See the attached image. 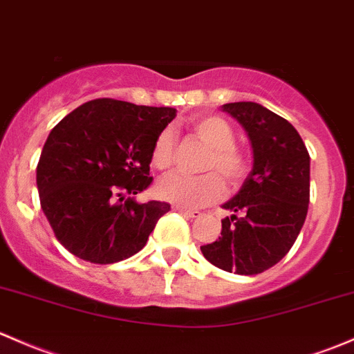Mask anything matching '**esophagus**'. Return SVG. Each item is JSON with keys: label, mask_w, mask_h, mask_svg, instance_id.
<instances>
[{"label": "esophagus", "mask_w": 354, "mask_h": 354, "mask_svg": "<svg viewBox=\"0 0 354 354\" xmlns=\"http://www.w3.org/2000/svg\"><path fill=\"white\" fill-rule=\"evenodd\" d=\"M174 210L180 212V214H183L185 217H189V218H198L200 215H202V212H200V210H189V208L176 207V208H174Z\"/></svg>", "instance_id": "34e87169"}]
</instances>
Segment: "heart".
I'll use <instances>...</instances> for the list:
<instances>
[{"label": "heart", "instance_id": "b5f03b06", "mask_svg": "<svg viewBox=\"0 0 354 354\" xmlns=\"http://www.w3.org/2000/svg\"><path fill=\"white\" fill-rule=\"evenodd\" d=\"M196 136L210 147L203 162V171H217L229 185L241 183L244 178L245 158L236 144V133L230 124L217 115H203L192 120ZM174 133L165 129L158 133L151 149V162L156 169L166 171L174 161ZM217 173H205L202 176L169 174L156 187V193L165 202L181 208H198L217 202L225 192V185Z\"/></svg>", "mask_w": 354, "mask_h": 354}]
</instances>
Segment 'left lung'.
<instances>
[{
  "label": "left lung",
  "mask_w": 354,
  "mask_h": 354,
  "mask_svg": "<svg viewBox=\"0 0 354 354\" xmlns=\"http://www.w3.org/2000/svg\"><path fill=\"white\" fill-rule=\"evenodd\" d=\"M221 109L248 133L252 169L222 205L232 215L222 221L218 239L200 249L221 270L258 274L277 265L300 234L310 196V156L295 127L266 106L237 102Z\"/></svg>",
  "instance_id": "obj_1"
}]
</instances>
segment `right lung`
Instances as JSON below:
<instances>
[{
    "instance_id": "1",
    "label": "right lung",
    "mask_w": 354,
    "mask_h": 354,
    "mask_svg": "<svg viewBox=\"0 0 354 354\" xmlns=\"http://www.w3.org/2000/svg\"><path fill=\"white\" fill-rule=\"evenodd\" d=\"M176 110L93 100L50 130L39 166L40 205L57 241L84 261L110 265L139 252L169 203H139L151 185L156 137Z\"/></svg>"
}]
</instances>
